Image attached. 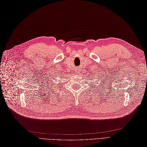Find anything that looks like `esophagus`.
<instances>
[{
    "instance_id": "1",
    "label": "esophagus",
    "mask_w": 147,
    "mask_h": 147,
    "mask_svg": "<svg viewBox=\"0 0 147 147\" xmlns=\"http://www.w3.org/2000/svg\"><path fill=\"white\" fill-rule=\"evenodd\" d=\"M75 72H79V71H78V70L77 69H75Z\"/></svg>"
}]
</instances>
